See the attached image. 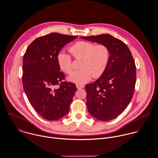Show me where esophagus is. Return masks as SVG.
Segmentation results:
<instances>
[{
  "label": "esophagus",
  "instance_id": "esophagus-1",
  "mask_svg": "<svg viewBox=\"0 0 158 158\" xmlns=\"http://www.w3.org/2000/svg\"><path fill=\"white\" fill-rule=\"evenodd\" d=\"M76 87L77 88V89H81V88H83L85 86L80 85H76Z\"/></svg>",
  "mask_w": 158,
  "mask_h": 158
}]
</instances>
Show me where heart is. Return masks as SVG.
Segmentation results:
<instances>
[{
    "label": "heart",
    "mask_w": 158,
    "mask_h": 158,
    "mask_svg": "<svg viewBox=\"0 0 158 158\" xmlns=\"http://www.w3.org/2000/svg\"><path fill=\"white\" fill-rule=\"evenodd\" d=\"M69 51L77 60H81L80 70L73 72L69 77L72 82L83 85L92 77L99 78L105 72L110 59V50L104 44L91 42L79 41L72 45ZM57 60L60 69L66 73H70L73 69L71 56L64 52L57 54Z\"/></svg>",
    "instance_id": "b5f03b06"
}]
</instances>
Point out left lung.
Wrapping results in <instances>:
<instances>
[{
    "mask_svg": "<svg viewBox=\"0 0 158 158\" xmlns=\"http://www.w3.org/2000/svg\"><path fill=\"white\" fill-rule=\"evenodd\" d=\"M80 38L107 45L110 50L108 67L102 76L85 86L89 113L102 121L114 119L130 103L135 89L136 67L131 51L121 40L109 34Z\"/></svg>",
    "mask_w": 158,
    "mask_h": 158,
    "instance_id": "1",
    "label": "left lung"
}]
</instances>
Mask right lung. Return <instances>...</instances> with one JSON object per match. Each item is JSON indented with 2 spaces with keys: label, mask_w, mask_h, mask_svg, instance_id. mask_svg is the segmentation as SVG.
<instances>
[{
  "label": "right lung",
  "mask_w": 158,
  "mask_h": 158,
  "mask_svg": "<svg viewBox=\"0 0 158 158\" xmlns=\"http://www.w3.org/2000/svg\"><path fill=\"white\" fill-rule=\"evenodd\" d=\"M78 36L53 32L34 40L23 56L22 81L33 108L48 121L57 120L69 111L77 91L75 84L64 81L57 56Z\"/></svg>",
  "instance_id": "add662e5"
}]
</instances>
